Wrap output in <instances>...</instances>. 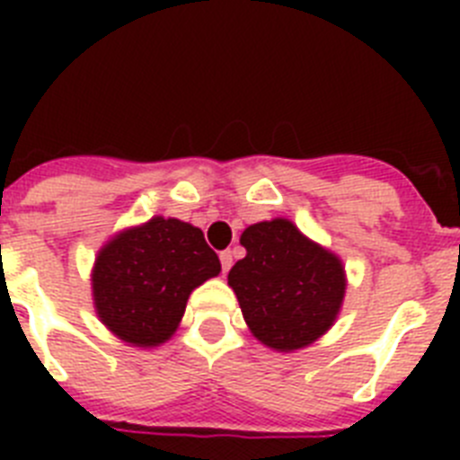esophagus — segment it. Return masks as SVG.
<instances>
[{
	"label": "esophagus",
	"instance_id": "obj_1",
	"mask_svg": "<svg viewBox=\"0 0 460 460\" xmlns=\"http://www.w3.org/2000/svg\"><path fill=\"white\" fill-rule=\"evenodd\" d=\"M218 258H221L223 274H227V271H230V267H233V251H221V255H218Z\"/></svg>",
	"mask_w": 460,
	"mask_h": 460
}]
</instances>
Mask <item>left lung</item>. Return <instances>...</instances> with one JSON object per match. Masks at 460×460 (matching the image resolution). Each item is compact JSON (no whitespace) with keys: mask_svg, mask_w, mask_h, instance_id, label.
<instances>
[{"mask_svg":"<svg viewBox=\"0 0 460 460\" xmlns=\"http://www.w3.org/2000/svg\"><path fill=\"white\" fill-rule=\"evenodd\" d=\"M246 258L227 274L253 336L274 350H296L334 324L345 292L336 255L290 221L255 223L242 234Z\"/></svg>","mask_w":460,"mask_h":460,"instance_id":"1","label":"left lung"}]
</instances>
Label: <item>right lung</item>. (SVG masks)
I'll use <instances>...</instances> for the list:
<instances>
[{"mask_svg": "<svg viewBox=\"0 0 460 460\" xmlns=\"http://www.w3.org/2000/svg\"><path fill=\"white\" fill-rule=\"evenodd\" d=\"M218 271V255L200 227L156 217L101 251L93 304L105 327L126 343L147 348L172 336L190 290Z\"/></svg>", "mask_w": 460, "mask_h": 460, "instance_id": "add662e5", "label": "right lung"}]
</instances>
